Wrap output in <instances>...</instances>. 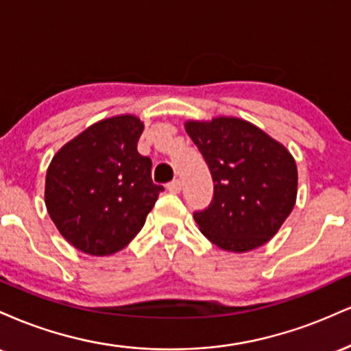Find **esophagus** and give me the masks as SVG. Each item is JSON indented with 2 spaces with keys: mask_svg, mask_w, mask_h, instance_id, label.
I'll return each mask as SVG.
<instances>
[{
  "mask_svg": "<svg viewBox=\"0 0 351 351\" xmlns=\"http://www.w3.org/2000/svg\"><path fill=\"white\" fill-rule=\"evenodd\" d=\"M167 188H168V191H170V193H180L181 188H183V184H181L180 180H173L167 184Z\"/></svg>",
  "mask_w": 351,
  "mask_h": 351,
  "instance_id": "1",
  "label": "esophagus"
}]
</instances>
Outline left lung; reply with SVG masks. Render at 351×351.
Masks as SVG:
<instances>
[{
	"label": "left lung",
	"mask_w": 351,
	"mask_h": 351,
	"mask_svg": "<svg viewBox=\"0 0 351 351\" xmlns=\"http://www.w3.org/2000/svg\"><path fill=\"white\" fill-rule=\"evenodd\" d=\"M186 132L215 183L211 203L193 213L201 232L232 252L267 243L295 204L297 167L291 153L241 119L188 122Z\"/></svg>",
	"instance_id": "left-lung-1"
}]
</instances>
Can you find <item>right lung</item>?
Here are the masks:
<instances>
[{"mask_svg":"<svg viewBox=\"0 0 351 351\" xmlns=\"http://www.w3.org/2000/svg\"><path fill=\"white\" fill-rule=\"evenodd\" d=\"M143 123L134 115L102 120L56 153L46 175V206L79 251L108 256L143 228L163 186L152 160L136 152Z\"/></svg>","mask_w":351,"mask_h":351,"instance_id":"1","label":"right lung"}]
</instances>
